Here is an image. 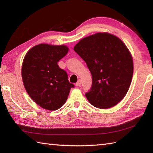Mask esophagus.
<instances>
[{"instance_id": "34e87169", "label": "esophagus", "mask_w": 153, "mask_h": 153, "mask_svg": "<svg viewBox=\"0 0 153 153\" xmlns=\"http://www.w3.org/2000/svg\"><path fill=\"white\" fill-rule=\"evenodd\" d=\"M81 84H82V82H81V80H80V79H79L78 80V81H77V82L76 83V86H81Z\"/></svg>"}]
</instances>
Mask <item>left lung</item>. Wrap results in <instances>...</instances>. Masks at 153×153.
Instances as JSON below:
<instances>
[{
  "instance_id": "8db88e82",
  "label": "left lung",
  "mask_w": 153,
  "mask_h": 153,
  "mask_svg": "<svg viewBox=\"0 0 153 153\" xmlns=\"http://www.w3.org/2000/svg\"><path fill=\"white\" fill-rule=\"evenodd\" d=\"M74 51L84 59L92 77L86 97L94 107L105 109L126 97L134 72L131 53L122 40L111 33L98 32L82 38Z\"/></svg>"
}]
</instances>
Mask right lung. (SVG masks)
<instances>
[{"instance_id": "add662e5", "label": "right lung", "mask_w": 153, "mask_h": 153, "mask_svg": "<svg viewBox=\"0 0 153 153\" xmlns=\"http://www.w3.org/2000/svg\"><path fill=\"white\" fill-rule=\"evenodd\" d=\"M69 51L65 45L40 44L27 51L23 61L22 76L25 89L36 104L45 109L60 108L71 88L65 71L57 63Z\"/></svg>"}]
</instances>
